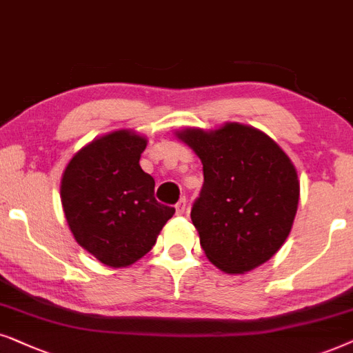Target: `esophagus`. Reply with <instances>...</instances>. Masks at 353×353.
Wrapping results in <instances>:
<instances>
[{
  "instance_id": "esophagus-1",
  "label": "esophagus",
  "mask_w": 353,
  "mask_h": 353,
  "mask_svg": "<svg viewBox=\"0 0 353 353\" xmlns=\"http://www.w3.org/2000/svg\"><path fill=\"white\" fill-rule=\"evenodd\" d=\"M185 208H187V199H185V196H182V199L176 203V211H177V214H184Z\"/></svg>"
}]
</instances>
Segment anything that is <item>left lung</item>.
Instances as JSON below:
<instances>
[{
    "mask_svg": "<svg viewBox=\"0 0 353 353\" xmlns=\"http://www.w3.org/2000/svg\"><path fill=\"white\" fill-rule=\"evenodd\" d=\"M177 135L203 164L190 218L208 260L231 274L270 260L297 213L300 184L288 154L266 134L237 122Z\"/></svg>",
    "mask_w": 353,
    "mask_h": 353,
    "instance_id": "8db88e82",
    "label": "left lung"
}]
</instances>
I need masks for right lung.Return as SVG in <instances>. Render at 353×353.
Here are the masks:
<instances>
[{
  "label": "right lung",
  "instance_id": "right-lung-1",
  "mask_svg": "<svg viewBox=\"0 0 353 353\" xmlns=\"http://www.w3.org/2000/svg\"><path fill=\"white\" fill-rule=\"evenodd\" d=\"M147 140L117 130L70 159L61 201L75 241L103 265L129 266L152 250L176 210L154 199V179L140 168Z\"/></svg>",
  "mask_w": 353,
  "mask_h": 353
}]
</instances>
